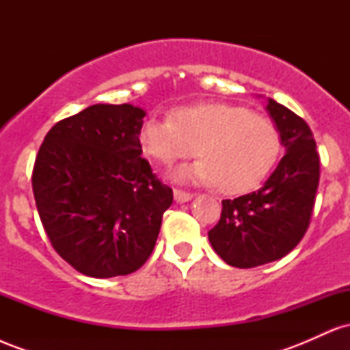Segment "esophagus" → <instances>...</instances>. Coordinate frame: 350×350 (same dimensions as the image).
I'll list each match as a JSON object with an SVG mask.
<instances>
[{
	"label": "esophagus",
	"mask_w": 350,
	"mask_h": 350,
	"mask_svg": "<svg viewBox=\"0 0 350 350\" xmlns=\"http://www.w3.org/2000/svg\"><path fill=\"white\" fill-rule=\"evenodd\" d=\"M192 198H194V194H191V192L180 191V189H174V200H176V202H179V204L187 202V200H191Z\"/></svg>",
	"instance_id": "obj_1"
}]
</instances>
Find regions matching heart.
I'll use <instances>...</instances> for the list:
<instances>
[{"instance_id":"obj_1","label":"heart","mask_w":350,"mask_h":350,"mask_svg":"<svg viewBox=\"0 0 350 350\" xmlns=\"http://www.w3.org/2000/svg\"><path fill=\"white\" fill-rule=\"evenodd\" d=\"M143 151L164 166L198 152L202 158L180 167L184 183L219 184L226 194H243L270 174L281 151L278 128L245 107L196 103L171 116H148L139 124Z\"/></svg>"}]
</instances>
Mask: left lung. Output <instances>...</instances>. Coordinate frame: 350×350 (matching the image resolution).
Instances as JSON below:
<instances>
[{
  "instance_id": "1",
  "label": "left lung",
  "mask_w": 350,
  "mask_h": 350,
  "mask_svg": "<svg viewBox=\"0 0 350 350\" xmlns=\"http://www.w3.org/2000/svg\"><path fill=\"white\" fill-rule=\"evenodd\" d=\"M267 110L286 154L258 191L222 200L219 224L208 230L217 255L237 268L275 262L301 242L319 184V154L311 128L275 100L268 98Z\"/></svg>"
}]
</instances>
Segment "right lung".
Returning <instances> with one entry per match:
<instances>
[{
  "instance_id": "right-lung-1",
  "label": "right lung",
  "mask_w": 350,
  "mask_h": 350,
  "mask_svg": "<svg viewBox=\"0 0 350 350\" xmlns=\"http://www.w3.org/2000/svg\"><path fill=\"white\" fill-rule=\"evenodd\" d=\"M144 110L97 103L60 120L39 148L33 192L54 250L92 278L128 275L156 245L172 189L142 158Z\"/></svg>"
}]
</instances>
